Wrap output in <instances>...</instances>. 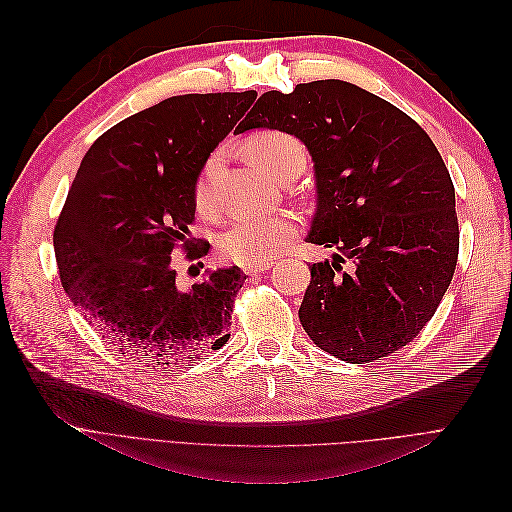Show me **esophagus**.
Listing matches in <instances>:
<instances>
[{"label":"esophagus","mask_w":512,"mask_h":512,"mask_svg":"<svg viewBox=\"0 0 512 512\" xmlns=\"http://www.w3.org/2000/svg\"><path fill=\"white\" fill-rule=\"evenodd\" d=\"M273 267V262H256V265H243V271L247 275H256V273H265Z\"/></svg>","instance_id":"1"}]
</instances>
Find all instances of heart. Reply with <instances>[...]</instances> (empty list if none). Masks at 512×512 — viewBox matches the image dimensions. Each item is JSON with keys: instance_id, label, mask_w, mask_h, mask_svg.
Listing matches in <instances>:
<instances>
[{"instance_id": "b5f03b06", "label": "heart", "mask_w": 512, "mask_h": 512, "mask_svg": "<svg viewBox=\"0 0 512 512\" xmlns=\"http://www.w3.org/2000/svg\"><path fill=\"white\" fill-rule=\"evenodd\" d=\"M250 156L267 175L277 181L301 173L307 156L305 147L297 136L282 130L256 132L245 145ZM222 164V153L215 151L205 160L196 181V203L205 215L218 211V194H215V177ZM297 222L290 215H243L232 222L220 237L222 258L237 265H256L269 262L280 254L286 243L297 237Z\"/></svg>"}]
</instances>
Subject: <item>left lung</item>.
<instances>
[{
	"mask_svg": "<svg viewBox=\"0 0 512 512\" xmlns=\"http://www.w3.org/2000/svg\"><path fill=\"white\" fill-rule=\"evenodd\" d=\"M252 128L305 143L318 194L307 241L343 254L309 267L299 307L309 339L348 363L410 344L459 256L455 188L429 134L391 102L335 79L267 91L235 132Z\"/></svg>",
	"mask_w": 512,
	"mask_h": 512,
	"instance_id": "8db88e82",
	"label": "left lung"
}]
</instances>
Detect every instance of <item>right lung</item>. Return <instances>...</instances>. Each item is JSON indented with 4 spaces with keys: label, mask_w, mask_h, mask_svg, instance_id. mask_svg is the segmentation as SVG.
I'll return each mask as SVG.
<instances>
[{
    "label": "right lung",
    "mask_w": 512,
    "mask_h": 512,
    "mask_svg": "<svg viewBox=\"0 0 512 512\" xmlns=\"http://www.w3.org/2000/svg\"><path fill=\"white\" fill-rule=\"evenodd\" d=\"M256 91L188 94L119 121L89 147L53 230L59 280L108 346L147 367L194 361L228 342L245 275L177 286L173 252L196 260V181Z\"/></svg>",
    "instance_id": "right-lung-1"
}]
</instances>
